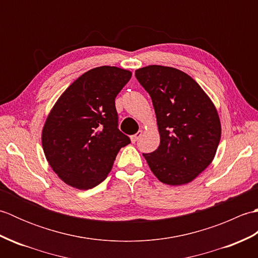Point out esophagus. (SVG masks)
<instances>
[{
    "label": "esophagus",
    "instance_id": "1",
    "mask_svg": "<svg viewBox=\"0 0 258 258\" xmlns=\"http://www.w3.org/2000/svg\"><path fill=\"white\" fill-rule=\"evenodd\" d=\"M141 136H142V131H139V132L136 133L135 135L131 136V141H132V143H135V142H138Z\"/></svg>",
    "mask_w": 258,
    "mask_h": 258
}]
</instances>
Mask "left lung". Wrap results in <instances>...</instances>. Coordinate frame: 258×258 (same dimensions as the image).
<instances>
[{"mask_svg": "<svg viewBox=\"0 0 258 258\" xmlns=\"http://www.w3.org/2000/svg\"><path fill=\"white\" fill-rule=\"evenodd\" d=\"M135 76L152 98L161 139L156 151L143 154L151 171L167 185L191 182L213 162L220 144L215 105L177 69L149 65L136 70Z\"/></svg>", "mask_w": 258, "mask_h": 258, "instance_id": "obj_1", "label": "left lung"}]
</instances>
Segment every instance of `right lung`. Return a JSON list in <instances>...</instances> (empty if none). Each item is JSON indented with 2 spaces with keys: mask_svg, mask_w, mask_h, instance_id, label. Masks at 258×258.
I'll return each instance as SVG.
<instances>
[{
  "mask_svg": "<svg viewBox=\"0 0 258 258\" xmlns=\"http://www.w3.org/2000/svg\"><path fill=\"white\" fill-rule=\"evenodd\" d=\"M131 71L100 67L75 80L54 104L42 130L46 160L65 184L89 189L111 172L130 138L117 128L115 97Z\"/></svg>",
  "mask_w": 258,
  "mask_h": 258,
  "instance_id": "add662e5",
  "label": "right lung"
}]
</instances>
